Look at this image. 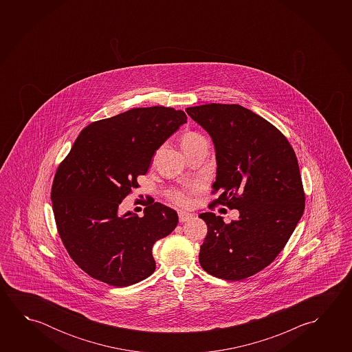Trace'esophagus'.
<instances>
[{
	"instance_id": "obj_1",
	"label": "esophagus",
	"mask_w": 352,
	"mask_h": 352,
	"mask_svg": "<svg viewBox=\"0 0 352 352\" xmlns=\"http://www.w3.org/2000/svg\"><path fill=\"white\" fill-rule=\"evenodd\" d=\"M178 216L180 222H188V221H190V219L194 217L192 213L185 212V211H179Z\"/></svg>"
}]
</instances>
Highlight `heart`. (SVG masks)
<instances>
[{"label":"heart","mask_w":352,"mask_h":352,"mask_svg":"<svg viewBox=\"0 0 352 352\" xmlns=\"http://www.w3.org/2000/svg\"><path fill=\"white\" fill-rule=\"evenodd\" d=\"M199 144H206L208 146V141L200 133H186L183 136V139H182V148L183 150L190 148V147H195V146H199ZM170 196H172L174 201L177 202V204H180V205H186L189 202L188 196L185 195L184 192H182V191H174Z\"/></svg>","instance_id":"b5f03b06"}]
</instances>
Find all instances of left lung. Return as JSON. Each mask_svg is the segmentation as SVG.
<instances>
[{
	"mask_svg": "<svg viewBox=\"0 0 352 352\" xmlns=\"http://www.w3.org/2000/svg\"><path fill=\"white\" fill-rule=\"evenodd\" d=\"M185 111L214 144L212 188L221 194L212 205L239 211L231 223L212 212L199 216L208 225L200 265L223 280L247 278L274 261L303 214L297 157L276 127L242 105L211 103Z\"/></svg>",
	"mask_w": 352,
	"mask_h": 352,
	"instance_id": "1",
	"label": "left lung"
}]
</instances>
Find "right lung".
I'll use <instances>...</instances> for the list:
<instances>
[{
	"mask_svg": "<svg viewBox=\"0 0 352 352\" xmlns=\"http://www.w3.org/2000/svg\"><path fill=\"white\" fill-rule=\"evenodd\" d=\"M186 122L183 110L135 108L82 130L58 166L52 188L58 234L69 256L89 276L126 287L153 274V244L173 232L178 214L155 202L144 216L119 205L156 151Z\"/></svg>",
	"mask_w": 352,
	"mask_h": 352,
	"instance_id": "right-lung-1",
	"label": "right lung"
}]
</instances>
